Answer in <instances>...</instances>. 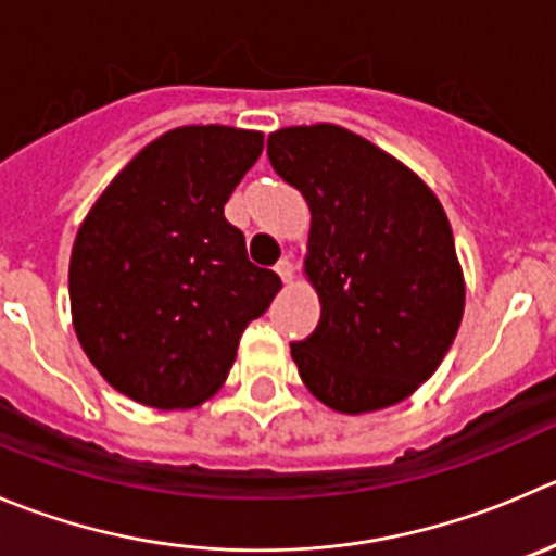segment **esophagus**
Here are the masks:
<instances>
[{
	"label": "esophagus",
	"instance_id": "34e87169",
	"mask_svg": "<svg viewBox=\"0 0 556 556\" xmlns=\"http://www.w3.org/2000/svg\"><path fill=\"white\" fill-rule=\"evenodd\" d=\"M274 271H277L279 277H282V282H293L295 268H293V263H290V257H282V261H279L277 266H274Z\"/></svg>",
	"mask_w": 556,
	"mask_h": 556
}]
</instances>
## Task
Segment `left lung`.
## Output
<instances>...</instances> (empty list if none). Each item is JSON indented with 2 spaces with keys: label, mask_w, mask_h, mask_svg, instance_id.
I'll list each match as a JSON object with an SVG mask.
<instances>
[{
  "label": "left lung",
  "mask_w": 556,
  "mask_h": 556,
  "mask_svg": "<svg viewBox=\"0 0 556 556\" xmlns=\"http://www.w3.org/2000/svg\"><path fill=\"white\" fill-rule=\"evenodd\" d=\"M268 160L312 212L304 271L320 323L290 342L301 380L337 413L402 402L434 375L465 312L443 206L413 170L337 124L277 129Z\"/></svg>",
  "instance_id": "1"
}]
</instances>
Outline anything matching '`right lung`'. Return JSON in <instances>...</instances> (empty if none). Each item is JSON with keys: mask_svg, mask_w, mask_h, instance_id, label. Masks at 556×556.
<instances>
[{"mask_svg": "<svg viewBox=\"0 0 556 556\" xmlns=\"http://www.w3.org/2000/svg\"><path fill=\"white\" fill-rule=\"evenodd\" d=\"M261 152L255 129L176 127L135 154L86 214L70 255L73 326L124 396L160 409L206 402L244 328L282 288L225 219Z\"/></svg>", "mask_w": 556, "mask_h": 556, "instance_id": "right-lung-1", "label": "right lung"}]
</instances>
